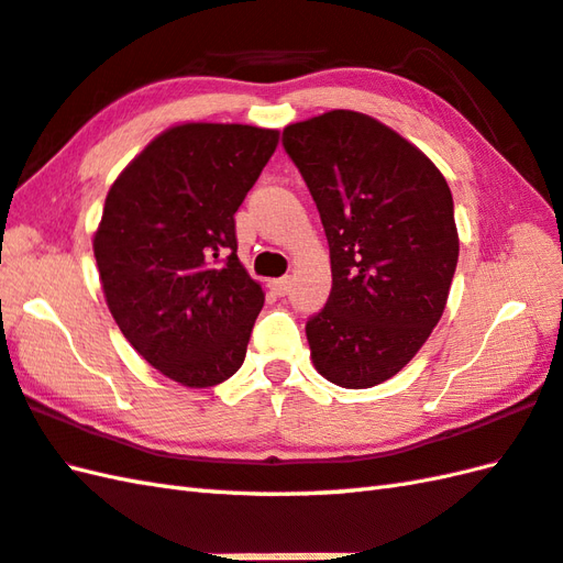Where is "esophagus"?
I'll list each match as a JSON object with an SVG mask.
<instances>
[{"instance_id": "obj_1", "label": "esophagus", "mask_w": 563, "mask_h": 563, "mask_svg": "<svg viewBox=\"0 0 563 563\" xmlns=\"http://www.w3.org/2000/svg\"><path fill=\"white\" fill-rule=\"evenodd\" d=\"M271 288H273V292H275V295H280V297L290 295V288H292V278H290V275H285V278L273 280V283H271Z\"/></svg>"}]
</instances>
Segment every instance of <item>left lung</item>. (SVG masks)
Here are the masks:
<instances>
[{"label":"left lung","mask_w":563,"mask_h":563,"mask_svg":"<svg viewBox=\"0 0 563 563\" xmlns=\"http://www.w3.org/2000/svg\"><path fill=\"white\" fill-rule=\"evenodd\" d=\"M283 147L331 254L329 300L305 327L314 365L345 389L382 385L421 351L448 302L460 239L445 176L355 111L288 125Z\"/></svg>","instance_id":"1"}]
</instances>
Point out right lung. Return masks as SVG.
Instances as JSON below:
<instances>
[{
    "instance_id": "1",
    "label": "right lung",
    "mask_w": 563,
    "mask_h": 563,
    "mask_svg": "<svg viewBox=\"0 0 563 563\" xmlns=\"http://www.w3.org/2000/svg\"><path fill=\"white\" fill-rule=\"evenodd\" d=\"M275 130L186 123L152 140L106 196L93 256L115 324L162 375L212 387L244 363L263 307L236 258L234 212Z\"/></svg>"
}]
</instances>
